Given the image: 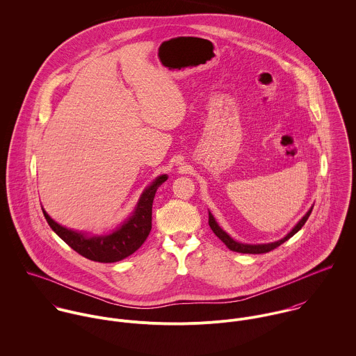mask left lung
<instances>
[{"instance_id":"1","label":"left lung","mask_w":356,"mask_h":356,"mask_svg":"<svg viewBox=\"0 0 356 356\" xmlns=\"http://www.w3.org/2000/svg\"><path fill=\"white\" fill-rule=\"evenodd\" d=\"M312 207H314V205H312ZM312 207L307 211V213H305V216L296 223V226H295L284 238H281V240H278V241H274V243H267V244H243V243H238V241L233 240V238L218 225V222L215 220L213 215H212L209 211H208V225H209V227L212 229V232L215 233V236H216L220 241H223L225 245H226L230 251H234V252H238V254H266V252H270V251H273L274 248L280 247V245L284 244L285 241H288L291 237H293V236L305 226V223L307 222V219H308L311 211H312Z\"/></svg>"}]
</instances>
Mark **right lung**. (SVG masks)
Here are the masks:
<instances>
[{
	"mask_svg": "<svg viewBox=\"0 0 356 356\" xmlns=\"http://www.w3.org/2000/svg\"><path fill=\"white\" fill-rule=\"evenodd\" d=\"M167 178V174H161L147 186L130 216L108 234L92 236L86 232L68 229L53 220L44 208L42 212L51 230L78 254L100 263L119 261L134 254L149 236L152 229L153 199L157 188L165 182Z\"/></svg>",
	"mask_w": 356,
	"mask_h": 356,
	"instance_id": "add662e5",
	"label": "right lung"
}]
</instances>
